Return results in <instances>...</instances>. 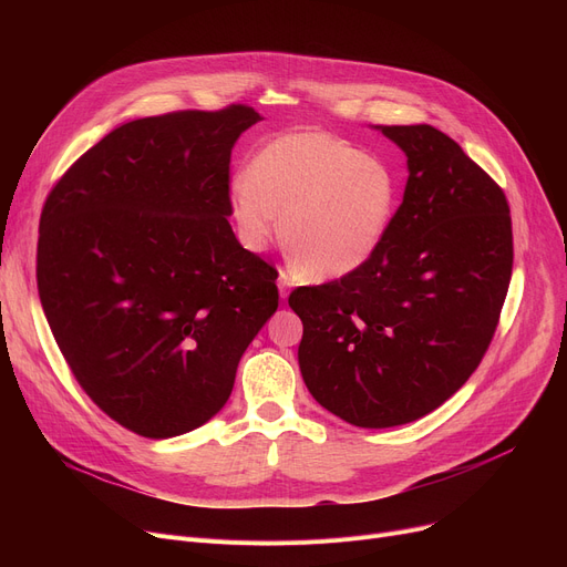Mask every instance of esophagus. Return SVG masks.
Here are the masks:
<instances>
[{"instance_id":"esophagus-1","label":"esophagus","mask_w":567,"mask_h":567,"mask_svg":"<svg viewBox=\"0 0 567 567\" xmlns=\"http://www.w3.org/2000/svg\"><path fill=\"white\" fill-rule=\"evenodd\" d=\"M289 285H291L289 276H287V274H280V276H278V289H280V299H287V296H289Z\"/></svg>"}]
</instances>
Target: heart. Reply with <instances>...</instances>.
Listing matches in <instances>:
<instances>
[{"instance_id": "b5f03b06", "label": "heart", "mask_w": 567, "mask_h": 567, "mask_svg": "<svg viewBox=\"0 0 567 567\" xmlns=\"http://www.w3.org/2000/svg\"><path fill=\"white\" fill-rule=\"evenodd\" d=\"M398 195V176L381 158L315 131L268 142L227 190L241 241L264 250L282 227L285 250L310 280L365 266L393 225Z\"/></svg>"}]
</instances>
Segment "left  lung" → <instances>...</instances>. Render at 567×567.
I'll list each match as a JSON object with an SVG mask.
<instances>
[{"label":"left lung","mask_w":567,"mask_h":567,"mask_svg":"<svg viewBox=\"0 0 567 567\" xmlns=\"http://www.w3.org/2000/svg\"><path fill=\"white\" fill-rule=\"evenodd\" d=\"M377 131L409 169L385 241L359 271L289 296L308 391L370 430L419 421L462 389L513 276L511 208L492 176L434 126Z\"/></svg>","instance_id":"left-lung-1"}]
</instances>
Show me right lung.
<instances>
[{"mask_svg": "<svg viewBox=\"0 0 567 567\" xmlns=\"http://www.w3.org/2000/svg\"><path fill=\"white\" fill-rule=\"evenodd\" d=\"M257 122L248 105L135 118L45 199L37 280L50 331L84 393L140 436L212 421L278 310L276 268L227 220L231 148Z\"/></svg>", "mask_w": 567, "mask_h": 567, "instance_id": "1", "label": "right lung"}]
</instances>
